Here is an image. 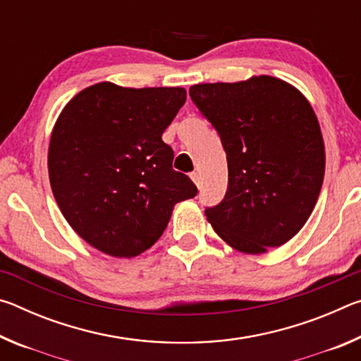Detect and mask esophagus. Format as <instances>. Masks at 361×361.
Returning a JSON list of instances; mask_svg holds the SVG:
<instances>
[{
    "label": "esophagus",
    "mask_w": 361,
    "mask_h": 361,
    "mask_svg": "<svg viewBox=\"0 0 361 361\" xmlns=\"http://www.w3.org/2000/svg\"><path fill=\"white\" fill-rule=\"evenodd\" d=\"M189 176H191V180L194 181V185L199 188L200 186V175H199V172H192Z\"/></svg>",
    "instance_id": "obj_1"
}]
</instances>
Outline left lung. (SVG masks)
Returning <instances> with one entry per match:
<instances>
[{
    "label": "left lung",
    "instance_id": "left-lung-1",
    "mask_svg": "<svg viewBox=\"0 0 361 361\" xmlns=\"http://www.w3.org/2000/svg\"><path fill=\"white\" fill-rule=\"evenodd\" d=\"M189 95L228 159V191L205 210L212 228L247 255L283 245L309 219L325 175V145L309 100L267 75L195 84Z\"/></svg>",
    "mask_w": 361,
    "mask_h": 361
}]
</instances>
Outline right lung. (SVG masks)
Segmentation results:
<instances>
[{"instance_id":"add662e5","label":"right lung","mask_w":361,"mask_h":361,"mask_svg":"<svg viewBox=\"0 0 361 361\" xmlns=\"http://www.w3.org/2000/svg\"><path fill=\"white\" fill-rule=\"evenodd\" d=\"M185 102L183 87L105 81L76 94L57 118L47 152L54 197L73 231L102 253L142 255L166 231L175 204L197 194L162 142Z\"/></svg>"}]
</instances>
